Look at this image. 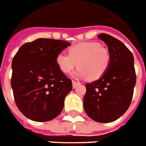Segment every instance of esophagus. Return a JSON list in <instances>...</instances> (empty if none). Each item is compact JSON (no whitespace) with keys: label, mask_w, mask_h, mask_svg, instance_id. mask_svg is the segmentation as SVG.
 Returning a JSON list of instances; mask_svg holds the SVG:
<instances>
[{"label":"esophagus","mask_w":146,"mask_h":146,"mask_svg":"<svg viewBox=\"0 0 146 146\" xmlns=\"http://www.w3.org/2000/svg\"><path fill=\"white\" fill-rule=\"evenodd\" d=\"M79 84H80V83H79V82L72 81V86H73V88H75V87L78 86V85H79Z\"/></svg>","instance_id":"34e87169"}]
</instances>
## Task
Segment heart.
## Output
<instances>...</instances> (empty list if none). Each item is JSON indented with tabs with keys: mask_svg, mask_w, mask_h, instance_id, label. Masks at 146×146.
I'll return each mask as SVG.
<instances>
[{
	"mask_svg": "<svg viewBox=\"0 0 146 146\" xmlns=\"http://www.w3.org/2000/svg\"><path fill=\"white\" fill-rule=\"evenodd\" d=\"M68 55L59 53L56 57V65L64 74H71L78 66L75 75L98 80L105 75L111 63V53L107 48L96 41L81 42L67 50Z\"/></svg>",
	"mask_w": 146,
	"mask_h": 146,
	"instance_id": "obj_1",
	"label": "heart"
}]
</instances>
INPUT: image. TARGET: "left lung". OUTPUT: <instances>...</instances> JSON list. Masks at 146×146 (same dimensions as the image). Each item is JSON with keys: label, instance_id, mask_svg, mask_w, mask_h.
I'll use <instances>...</instances> for the list:
<instances>
[{"label": "left lung", "instance_id": "left-lung-1", "mask_svg": "<svg viewBox=\"0 0 146 146\" xmlns=\"http://www.w3.org/2000/svg\"><path fill=\"white\" fill-rule=\"evenodd\" d=\"M111 53V63L105 75L86 84L83 107L94 121L108 123L117 120L128 110L136 84L132 52L125 44L108 34L98 36Z\"/></svg>", "mask_w": 146, "mask_h": 146}]
</instances>
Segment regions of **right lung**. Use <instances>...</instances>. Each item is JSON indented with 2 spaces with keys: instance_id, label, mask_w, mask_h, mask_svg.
I'll use <instances>...</instances> for the list:
<instances>
[{
  "instance_id": "obj_1",
  "label": "right lung",
  "mask_w": 146,
  "mask_h": 146,
  "mask_svg": "<svg viewBox=\"0 0 146 146\" xmlns=\"http://www.w3.org/2000/svg\"><path fill=\"white\" fill-rule=\"evenodd\" d=\"M70 45L40 38L23 44L14 56L11 86L16 105L25 117L48 121L63 110L72 83L56 65V57Z\"/></svg>"
}]
</instances>
